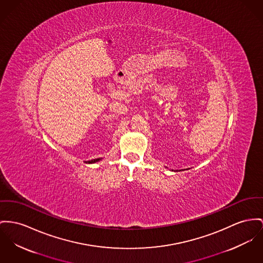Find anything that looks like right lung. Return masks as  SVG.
Wrapping results in <instances>:
<instances>
[{
    "label": "right lung",
    "mask_w": 263,
    "mask_h": 263,
    "mask_svg": "<svg viewBox=\"0 0 263 263\" xmlns=\"http://www.w3.org/2000/svg\"><path fill=\"white\" fill-rule=\"evenodd\" d=\"M102 158H96V159H91V160H88L87 161V163H93V162H97V161H100Z\"/></svg>",
    "instance_id": "add662e5"
}]
</instances>
